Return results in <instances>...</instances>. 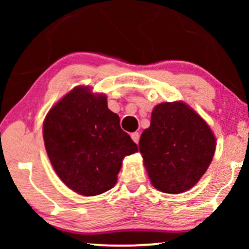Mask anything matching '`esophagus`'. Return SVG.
<instances>
[{"instance_id": "obj_1", "label": "esophagus", "mask_w": 249, "mask_h": 249, "mask_svg": "<svg viewBox=\"0 0 249 249\" xmlns=\"http://www.w3.org/2000/svg\"><path fill=\"white\" fill-rule=\"evenodd\" d=\"M130 136H131L132 141H134L136 144H138V142H139V134H138V132H132Z\"/></svg>"}]
</instances>
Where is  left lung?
<instances>
[{
    "instance_id": "obj_1",
    "label": "left lung",
    "mask_w": 249,
    "mask_h": 249,
    "mask_svg": "<svg viewBox=\"0 0 249 249\" xmlns=\"http://www.w3.org/2000/svg\"><path fill=\"white\" fill-rule=\"evenodd\" d=\"M215 146L206 121L180 101L156 105L139 141L152 185L166 194L193 188L212 162Z\"/></svg>"
}]
</instances>
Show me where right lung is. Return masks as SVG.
<instances>
[{
	"label": "right lung",
	"mask_w": 249,
	"mask_h": 249,
	"mask_svg": "<svg viewBox=\"0 0 249 249\" xmlns=\"http://www.w3.org/2000/svg\"><path fill=\"white\" fill-rule=\"evenodd\" d=\"M44 144L54 171L83 196L113 188L124 156L137 145L107 107L104 94L77 86L53 105L43 125Z\"/></svg>",
	"instance_id": "add662e5"
}]
</instances>
